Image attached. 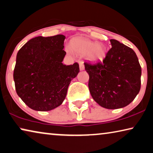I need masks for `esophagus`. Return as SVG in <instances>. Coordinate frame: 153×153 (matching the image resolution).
<instances>
[{
	"label": "esophagus",
	"mask_w": 153,
	"mask_h": 153,
	"mask_svg": "<svg viewBox=\"0 0 153 153\" xmlns=\"http://www.w3.org/2000/svg\"><path fill=\"white\" fill-rule=\"evenodd\" d=\"M79 69L82 71V70L84 69V62L82 61H80L79 62Z\"/></svg>",
	"instance_id": "obj_1"
}]
</instances>
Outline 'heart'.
I'll return each mask as SVG.
<instances>
[{"instance_id": "obj_1", "label": "heart", "mask_w": 153, "mask_h": 153, "mask_svg": "<svg viewBox=\"0 0 153 153\" xmlns=\"http://www.w3.org/2000/svg\"><path fill=\"white\" fill-rule=\"evenodd\" d=\"M72 46L78 54L84 56H88L89 59L94 61H102L107 54V49L105 45L84 39H76L73 42ZM66 50L70 52L71 51V48L67 46Z\"/></svg>"}]
</instances>
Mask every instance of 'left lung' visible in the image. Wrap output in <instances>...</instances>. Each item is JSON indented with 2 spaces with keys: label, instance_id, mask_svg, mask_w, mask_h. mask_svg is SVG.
Masks as SVG:
<instances>
[{
  "label": "left lung",
  "instance_id": "8db88e82",
  "mask_svg": "<svg viewBox=\"0 0 153 153\" xmlns=\"http://www.w3.org/2000/svg\"><path fill=\"white\" fill-rule=\"evenodd\" d=\"M110 42L103 61L84 66L92 97L101 107L114 110L129 105L139 93L142 69L131 48L115 39Z\"/></svg>",
  "mask_w": 153,
  "mask_h": 153
}]
</instances>
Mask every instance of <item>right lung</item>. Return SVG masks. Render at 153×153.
<instances>
[{
	"label": "right lung",
	"mask_w": 153,
	"mask_h": 153,
	"mask_svg": "<svg viewBox=\"0 0 153 153\" xmlns=\"http://www.w3.org/2000/svg\"><path fill=\"white\" fill-rule=\"evenodd\" d=\"M65 38L62 35L33 38L17 54L16 93L34 110L50 111L61 105L70 82L79 71L77 62L62 64Z\"/></svg>",
	"instance_id": "right-lung-1"
}]
</instances>
